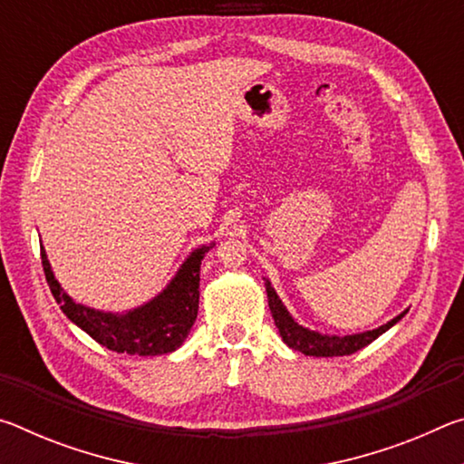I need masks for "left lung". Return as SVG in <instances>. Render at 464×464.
<instances>
[{
  "label": "left lung",
  "mask_w": 464,
  "mask_h": 464,
  "mask_svg": "<svg viewBox=\"0 0 464 464\" xmlns=\"http://www.w3.org/2000/svg\"><path fill=\"white\" fill-rule=\"evenodd\" d=\"M266 293H268V304H270L274 324H276L278 332H280L282 342H285L288 348L303 352L304 356H317V358L354 354V352L362 350L364 345L372 343L376 337L382 335L387 329H391L397 324V321H401L407 313V311H403L401 315L391 319L389 324L371 329V332H362V334H354V335H327V334L313 332V329L296 324V319L290 315L285 304H282L280 296L276 295V290L272 288L270 280H266Z\"/></svg>",
  "instance_id": "left-lung-1"
}]
</instances>
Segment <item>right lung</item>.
I'll use <instances>...</instances> for the list:
<instances>
[{"mask_svg": "<svg viewBox=\"0 0 464 464\" xmlns=\"http://www.w3.org/2000/svg\"><path fill=\"white\" fill-rule=\"evenodd\" d=\"M213 246L194 249L160 295L127 313H106L75 303L54 278L44 247H41V257L54 301L77 327L119 354L161 356L178 350L190 334L198 315L200 264Z\"/></svg>", "mask_w": 464, "mask_h": 464, "instance_id": "obj_1", "label": "right lung"}]
</instances>
